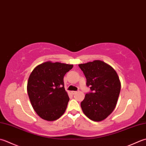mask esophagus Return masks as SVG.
Segmentation results:
<instances>
[{
    "label": "esophagus",
    "instance_id": "obj_1",
    "mask_svg": "<svg viewBox=\"0 0 146 146\" xmlns=\"http://www.w3.org/2000/svg\"><path fill=\"white\" fill-rule=\"evenodd\" d=\"M76 91H71V94H73V95H74V94H76Z\"/></svg>",
    "mask_w": 146,
    "mask_h": 146
}]
</instances>
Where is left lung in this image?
I'll use <instances>...</instances> for the list:
<instances>
[{"label": "left lung", "mask_w": 146, "mask_h": 146, "mask_svg": "<svg viewBox=\"0 0 146 146\" xmlns=\"http://www.w3.org/2000/svg\"><path fill=\"white\" fill-rule=\"evenodd\" d=\"M91 92L81 102L83 112L94 121L104 120L115 110L121 89L118 74L110 65L100 60L78 64Z\"/></svg>", "instance_id": "obj_1"}]
</instances>
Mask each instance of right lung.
<instances>
[{
	"instance_id": "right-lung-1",
	"label": "right lung",
	"mask_w": 146,
	"mask_h": 146,
	"mask_svg": "<svg viewBox=\"0 0 146 146\" xmlns=\"http://www.w3.org/2000/svg\"><path fill=\"white\" fill-rule=\"evenodd\" d=\"M73 64L45 62L31 73L27 92L33 110L41 118L54 121L66 109L70 98L64 89V76Z\"/></svg>"
}]
</instances>
